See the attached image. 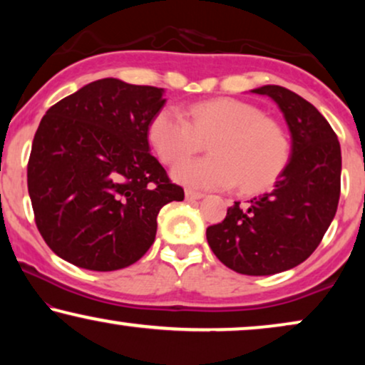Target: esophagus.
Instances as JSON below:
<instances>
[{
  "instance_id": "34e87169",
  "label": "esophagus",
  "mask_w": 365,
  "mask_h": 365,
  "mask_svg": "<svg viewBox=\"0 0 365 365\" xmlns=\"http://www.w3.org/2000/svg\"><path fill=\"white\" fill-rule=\"evenodd\" d=\"M202 196H204L202 192L192 191V189H186V199H187V201H197V199H201Z\"/></svg>"
}]
</instances>
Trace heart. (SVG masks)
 I'll use <instances>...</instances> for the list:
<instances>
[{"mask_svg": "<svg viewBox=\"0 0 365 365\" xmlns=\"http://www.w3.org/2000/svg\"><path fill=\"white\" fill-rule=\"evenodd\" d=\"M149 143L164 164H177L210 143L212 156L178 165L173 178L192 189L257 192L276 182L291 154L287 134L276 119L252 104L219 98L194 104L187 116L164 108L149 124Z\"/></svg>", "mask_w": 365, "mask_h": 365, "instance_id": "1", "label": "heart"}]
</instances>
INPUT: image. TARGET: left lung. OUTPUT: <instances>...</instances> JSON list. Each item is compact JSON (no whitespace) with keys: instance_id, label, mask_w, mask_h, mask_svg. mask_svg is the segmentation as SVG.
Instances as JSON below:
<instances>
[{"instance_id":"1","label":"left lung","mask_w":365,"mask_h":365,"mask_svg":"<svg viewBox=\"0 0 365 365\" xmlns=\"http://www.w3.org/2000/svg\"><path fill=\"white\" fill-rule=\"evenodd\" d=\"M277 103L292 136V153L271 192L234 202L222 222L206 229L224 266L271 276L306 261L336 216L341 196V144L311 103L282 86L254 89Z\"/></svg>"}]
</instances>
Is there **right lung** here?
<instances>
[{"label":"right lung","instance_id":"obj_1","mask_svg":"<svg viewBox=\"0 0 365 365\" xmlns=\"http://www.w3.org/2000/svg\"><path fill=\"white\" fill-rule=\"evenodd\" d=\"M163 88L98 79L58 101L34 134L28 192L49 249L89 271H116L153 246L158 214L184 189L148 141Z\"/></svg>","mask_w":365,"mask_h":365}]
</instances>
